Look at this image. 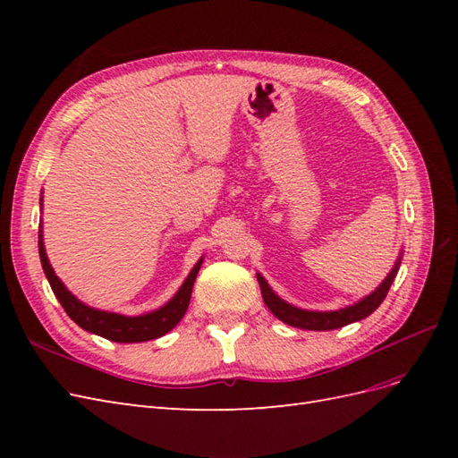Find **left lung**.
Returning a JSON list of instances; mask_svg holds the SVG:
<instances>
[{"label":"left lung","mask_w":458,"mask_h":458,"mask_svg":"<svg viewBox=\"0 0 458 458\" xmlns=\"http://www.w3.org/2000/svg\"><path fill=\"white\" fill-rule=\"evenodd\" d=\"M399 266H401V258H397L394 269L382 281V284L374 290V293H370L363 300H359L357 303H353V306L342 308L336 311H308V310L294 308L276 296L269 288L267 281L263 279L259 273H258V283H259L261 296H263V301H266V306L276 318H281L283 323L296 328H303V330H335L350 323L361 321V318L369 317L374 310H377L384 301L387 290H390Z\"/></svg>","instance_id":"8db88e82"}]
</instances>
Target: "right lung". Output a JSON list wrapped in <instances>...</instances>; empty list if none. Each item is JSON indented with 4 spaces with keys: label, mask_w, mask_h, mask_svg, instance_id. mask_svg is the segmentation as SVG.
<instances>
[{
    "label": "right lung",
    "mask_w": 458,
    "mask_h": 458,
    "mask_svg": "<svg viewBox=\"0 0 458 458\" xmlns=\"http://www.w3.org/2000/svg\"><path fill=\"white\" fill-rule=\"evenodd\" d=\"M39 259H41V267H44V273L47 276V281L51 284L53 294L57 296L61 301V306L64 308L66 315L72 318V321L81 327L88 332H93L97 336H103L106 340L120 342V344H133V342H147V340H155L164 336L165 332H170L179 321H182L189 301H191V293H192V284H195L197 273L202 266V259L195 267L191 269L189 276L182 288L177 290V294L162 306L160 310H155L145 315H137V317H126V315H118V313H108L86 306L84 301H80L74 294H71L57 275H55L51 263L46 254V246L44 239H41V231H39Z\"/></svg>",
    "instance_id": "add662e5"
}]
</instances>
